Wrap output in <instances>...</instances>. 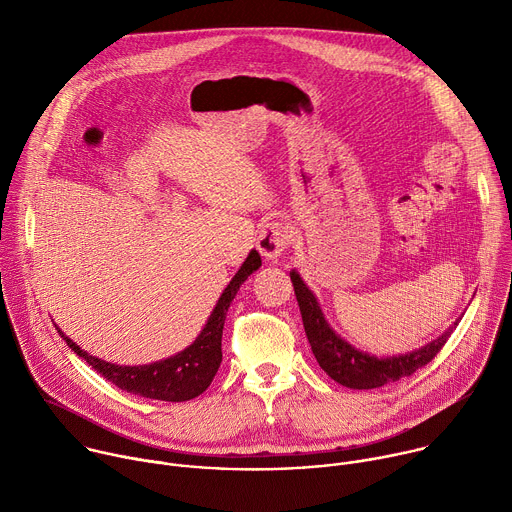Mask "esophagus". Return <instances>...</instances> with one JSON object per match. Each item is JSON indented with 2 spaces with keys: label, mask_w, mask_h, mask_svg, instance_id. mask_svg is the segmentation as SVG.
<instances>
[{
  "label": "esophagus",
  "mask_w": 512,
  "mask_h": 512,
  "mask_svg": "<svg viewBox=\"0 0 512 512\" xmlns=\"http://www.w3.org/2000/svg\"><path fill=\"white\" fill-rule=\"evenodd\" d=\"M291 241V229L285 221H269L259 231L257 249L265 259H277Z\"/></svg>",
  "instance_id": "34e87169"
}]
</instances>
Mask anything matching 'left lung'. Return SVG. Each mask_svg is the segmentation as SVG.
I'll use <instances>...</instances> for the list:
<instances>
[{"instance_id":"obj_1","label":"left lung","mask_w":512,"mask_h":512,"mask_svg":"<svg viewBox=\"0 0 512 512\" xmlns=\"http://www.w3.org/2000/svg\"><path fill=\"white\" fill-rule=\"evenodd\" d=\"M289 277L291 283H294L304 330L318 364L330 379L348 389H377L387 383H395L401 377L413 375L417 369L431 362V358L442 350V346L448 342L458 326L456 320L440 338L427 342L419 350L379 358L375 354L354 348L344 338H340L326 322L316 296L308 289L300 273L294 269L289 271Z\"/></svg>"}]
</instances>
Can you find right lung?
<instances>
[{"mask_svg":"<svg viewBox=\"0 0 512 512\" xmlns=\"http://www.w3.org/2000/svg\"><path fill=\"white\" fill-rule=\"evenodd\" d=\"M259 267H261V255L253 249L245 259V263L241 265V269L231 279V283L225 287L223 296L218 298L208 322L204 324L196 340L182 352L152 364L121 367V364L105 362L81 350V346L72 342L58 326L56 330L72 350L89 362V367H93L97 373H101V377L111 381L121 391H127L139 397H148V399H158V401H172V403L190 401L208 389L218 367H221L223 362L221 340H223V328H225L229 306L235 300L243 281Z\"/></svg>","mask_w":512,"mask_h":512,"instance_id":"obj_1","label":"right lung"}]
</instances>
